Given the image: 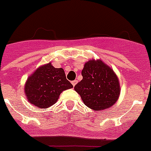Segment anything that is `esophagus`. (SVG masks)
<instances>
[{
  "mask_svg": "<svg viewBox=\"0 0 151 151\" xmlns=\"http://www.w3.org/2000/svg\"><path fill=\"white\" fill-rule=\"evenodd\" d=\"M77 84V81H71V84L73 85V86H75L76 84Z\"/></svg>",
  "mask_w": 151,
  "mask_h": 151,
  "instance_id": "34e87169",
  "label": "esophagus"
}]
</instances>
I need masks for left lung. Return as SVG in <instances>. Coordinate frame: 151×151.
I'll return each instance as SVG.
<instances>
[{
  "mask_svg": "<svg viewBox=\"0 0 151 151\" xmlns=\"http://www.w3.org/2000/svg\"><path fill=\"white\" fill-rule=\"evenodd\" d=\"M81 74L83 79L74 88L88 107L102 111L117 101L120 94V85L118 76L111 67L101 59H91L84 63Z\"/></svg>",
  "mask_w": 151,
  "mask_h": 151,
  "instance_id": "1",
  "label": "left lung"
}]
</instances>
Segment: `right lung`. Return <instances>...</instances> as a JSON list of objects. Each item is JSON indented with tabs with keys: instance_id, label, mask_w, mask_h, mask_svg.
Segmentation results:
<instances>
[{
	"instance_id": "obj_1",
	"label": "right lung",
	"mask_w": 151,
	"mask_h": 151,
	"mask_svg": "<svg viewBox=\"0 0 151 151\" xmlns=\"http://www.w3.org/2000/svg\"><path fill=\"white\" fill-rule=\"evenodd\" d=\"M73 85L67 81L63 68H55L51 63L39 67L27 78L24 93L31 104L48 108L55 104L59 95Z\"/></svg>"
}]
</instances>
